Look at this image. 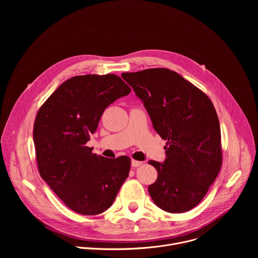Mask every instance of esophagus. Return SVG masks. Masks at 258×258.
I'll return each mask as SVG.
<instances>
[{
    "mask_svg": "<svg viewBox=\"0 0 258 258\" xmlns=\"http://www.w3.org/2000/svg\"><path fill=\"white\" fill-rule=\"evenodd\" d=\"M142 164H143L142 161H138V160H135V159L132 160V166L133 167H138V166H141Z\"/></svg>",
    "mask_w": 258,
    "mask_h": 258,
    "instance_id": "1",
    "label": "esophagus"
}]
</instances>
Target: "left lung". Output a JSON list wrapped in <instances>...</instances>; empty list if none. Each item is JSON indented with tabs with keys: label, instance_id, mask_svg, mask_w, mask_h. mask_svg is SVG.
<instances>
[{
	"label": "left lung",
	"instance_id": "obj_1",
	"mask_svg": "<svg viewBox=\"0 0 258 258\" xmlns=\"http://www.w3.org/2000/svg\"><path fill=\"white\" fill-rule=\"evenodd\" d=\"M144 102L156 133L166 142L164 163L149 186L154 203L170 213L186 212L206 195L223 163L220 128L208 96L168 68L122 73Z\"/></svg>",
	"mask_w": 258,
	"mask_h": 258
}]
</instances>
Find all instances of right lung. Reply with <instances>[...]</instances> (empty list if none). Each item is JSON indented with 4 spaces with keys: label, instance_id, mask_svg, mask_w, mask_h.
<instances>
[{
    "label": "right lung",
    "instance_id": "right-lung-1",
    "mask_svg": "<svg viewBox=\"0 0 258 258\" xmlns=\"http://www.w3.org/2000/svg\"><path fill=\"white\" fill-rule=\"evenodd\" d=\"M115 75H87L64 82L41 106L33 124L38 169L63 203L96 215L112 205L128 176L131 158H105L87 146L106 107L131 93Z\"/></svg>",
    "mask_w": 258,
    "mask_h": 258
}]
</instances>
